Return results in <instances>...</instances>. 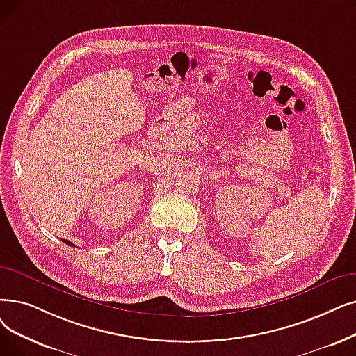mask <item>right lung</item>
<instances>
[{"mask_svg": "<svg viewBox=\"0 0 356 356\" xmlns=\"http://www.w3.org/2000/svg\"><path fill=\"white\" fill-rule=\"evenodd\" d=\"M63 241H64V243H65V244H68V245H74V244H72V243H71V241H68V240H63Z\"/></svg>", "mask_w": 356, "mask_h": 356, "instance_id": "add662e5", "label": "right lung"}]
</instances>
